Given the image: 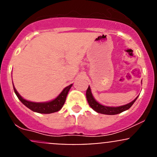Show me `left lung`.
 I'll return each mask as SVG.
<instances>
[{"mask_svg":"<svg viewBox=\"0 0 157 157\" xmlns=\"http://www.w3.org/2000/svg\"><path fill=\"white\" fill-rule=\"evenodd\" d=\"M86 99H87V102L90 105V106L94 111H96V112L100 114H104V115H117V114H119L121 112H124V111L128 110L131 107V105L134 103L136 100H137V97L135 98L132 102H129V103L126 104V105H121V106H107V105H104L100 104L99 102H98L95 99V98L93 97V93L91 92V89H90V86L86 90Z\"/></svg>","mask_w":157,"mask_h":157,"instance_id":"8db88e82","label":"left lung"}]
</instances>
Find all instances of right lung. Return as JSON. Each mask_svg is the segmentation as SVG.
Listing matches in <instances>:
<instances>
[{
	"mask_svg": "<svg viewBox=\"0 0 157 157\" xmlns=\"http://www.w3.org/2000/svg\"><path fill=\"white\" fill-rule=\"evenodd\" d=\"M73 84L69 85L68 86L65 87L64 90L61 91V93L57 96L55 99H52V100L48 101V102H31V101L26 100V99H23L18 92L17 91L16 88L13 86V90L15 92L16 95L18 97V99L21 101L23 105H26L27 108L31 109L33 112H38V113L42 114H50L53 113V112H58L64 105V102H65L66 98H67V93H68L70 89L71 88Z\"/></svg>",
	"mask_w": 157,
	"mask_h": 157,
	"instance_id": "right-lung-1",
	"label": "right lung"
}]
</instances>
